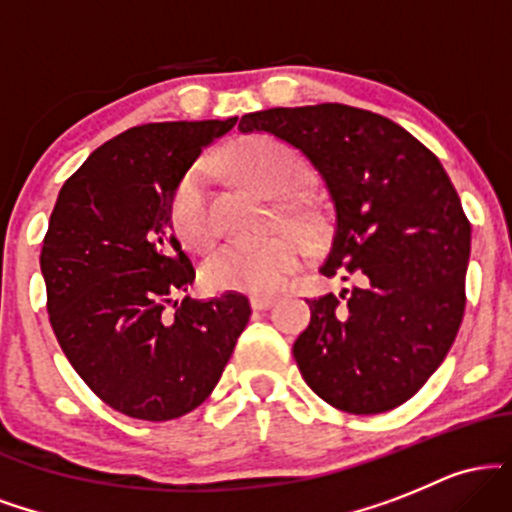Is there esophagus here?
<instances>
[{
	"mask_svg": "<svg viewBox=\"0 0 512 512\" xmlns=\"http://www.w3.org/2000/svg\"><path fill=\"white\" fill-rule=\"evenodd\" d=\"M272 303H274L272 296H250L252 310H267Z\"/></svg>",
	"mask_w": 512,
	"mask_h": 512,
	"instance_id": "34e87169",
	"label": "esophagus"
}]
</instances>
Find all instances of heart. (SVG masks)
Returning a JSON list of instances; mask_svg holds the SVG:
<instances>
[{
	"mask_svg": "<svg viewBox=\"0 0 512 512\" xmlns=\"http://www.w3.org/2000/svg\"><path fill=\"white\" fill-rule=\"evenodd\" d=\"M228 166L262 195L284 197L303 180V161L289 144L274 137L243 139L228 151ZM291 219L308 236L320 231V216L308 207L291 211ZM170 221L187 248L204 250L214 240L209 211L207 173L202 166L187 170L170 197ZM303 245L291 233L255 240H231L204 260L202 276L216 291L272 293L301 267Z\"/></svg>",
	"mask_w": 512,
	"mask_h": 512,
	"instance_id": "heart-1",
	"label": "heart"
}]
</instances>
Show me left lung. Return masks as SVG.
<instances>
[{
	"label": "left lung",
	"mask_w": 512,
	"mask_h": 512,
	"mask_svg": "<svg viewBox=\"0 0 512 512\" xmlns=\"http://www.w3.org/2000/svg\"><path fill=\"white\" fill-rule=\"evenodd\" d=\"M238 129L274 134L313 163L334 223L320 272L354 281L308 301L293 342L303 380L349 414L399 407L448 356L467 303L472 228L448 173L397 122L342 103L260 110Z\"/></svg>",
	"instance_id": "8db88e82"
}]
</instances>
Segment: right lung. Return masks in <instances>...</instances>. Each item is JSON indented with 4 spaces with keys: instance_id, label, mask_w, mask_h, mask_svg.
Returning <instances> with one entry per match:
<instances>
[{
    "instance_id": "add662e5",
    "label": "right lung",
    "mask_w": 512,
    "mask_h": 512,
    "mask_svg": "<svg viewBox=\"0 0 512 512\" xmlns=\"http://www.w3.org/2000/svg\"><path fill=\"white\" fill-rule=\"evenodd\" d=\"M238 117L151 122L98 146L62 185L40 250L52 332L105 404L142 421L190 414L211 395L250 301L182 296L195 267L173 236L170 197Z\"/></svg>"
}]
</instances>
